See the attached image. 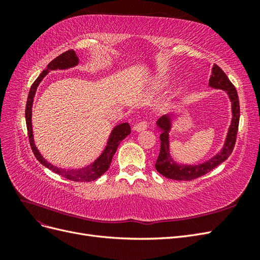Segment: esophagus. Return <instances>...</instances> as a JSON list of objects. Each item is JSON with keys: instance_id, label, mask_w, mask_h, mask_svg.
<instances>
[{"instance_id": "obj_1", "label": "esophagus", "mask_w": 260, "mask_h": 260, "mask_svg": "<svg viewBox=\"0 0 260 260\" xmlns=\"http://www.w3.org/2000/svg\"><path fill=\"white\" fill-rule=\"evenodd\" d=\"M146 128H147V123L145 121H141V122L137 123L135 127H133V129H135V131H137V132L144 131Z\"/></svg>"}]
</instances>
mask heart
Wrapping results in <instances>:
<instances>
[{
  "instance_id": "1",
  "label": "heart",
  "mask_w": 260,
  "mask_h": 260,
  "mask_svg": "<svg viewBox=\"0 0 260 260\" xmlns=\"http://www.w3.org/2000/svg\"><path fill=\"white\" fill-rule=\"evenodd\" d=\"M159 82H160L159 79H155V80H154V85H158Z\"/></svg>"
}]
</instances>
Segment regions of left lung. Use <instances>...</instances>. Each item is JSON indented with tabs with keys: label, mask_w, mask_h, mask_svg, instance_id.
<instances>
[{
	"label": "left lung",
	"mask_w": 260,
	"mask_h": 260,
	"mask_svg": "<svg viewBox=\"0 0 260 260\" xmlns=\"http://www.w3.org/2000/svg\"><path fill=\"white\" fill-rule=\"evenodd\" d=\"M209 86L214 89H221L226 92L230 99L232 106V120L226 133L224 144L218 154L205 162L199 165H184L178 164L174 160L170 155V143H169V133L172 128V120L175 115L168 114L161 116L156 124L157 128L160 130V152L158 158L156 160L155 168L160 175L168 179L177 181H188L199 177L206 175L207 172L219 166L229 157L233 151L235 141H237L239 121H240V103L237 89L234 88L229 78L222 72V69L216 64L211 69V76L209 79Z\"/></svg>",
	"instance_id": "left-lung-1"
}]
</instances>
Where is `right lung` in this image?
Wrapping results in <instances>:
<instances>
[{
	"instance_id": "right-lung-1",
	"label": "right lung",
	"mask_w": 260,
	"mask_h": 260,
	"mask_svg": "<svg viewBox=\"0 0 260 260\" xmlns=\"http://www.w3.org/2000/svg\"><path fill=\"white\" fill-rule=\"evenodd\" d=\"M79 64V58L76 55V52L74 50H69L65 53L60 54L59 56L54 58L50 64L41 73V75L37 78V80L31 85L29 95L27 100V105H26V123H27V130H28V136H29V142L31 145V149L36 156V158L40 161L44 167L49 168L55 174L59 176H62L66 179H69L72 181H76V182H89V181H93L101 177L102 175L106 172L111 166L112 158L114 154L116 153L118 145L120 144L121 141L130 135L131 129L128 122H122L117 124L112 130L111 135H109L107 145L105 146L104 151L98 157V158L94 160L92 164L88 165V166L80 169H64V168H58L54 166L51 162L46 160L44 157L39 152L35 144V139H34V131H32V104H34V99L36 95V92L39 84L43 80V78L48 75L52 70H66L69 68H73Z\"/></svg>"
}]
</instances>
